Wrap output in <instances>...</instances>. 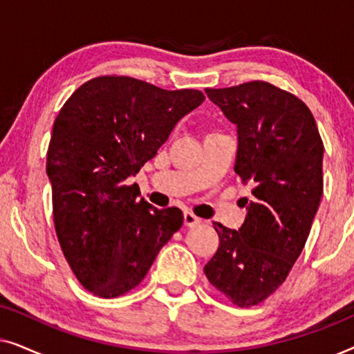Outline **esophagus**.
I'll use <instances>...</instances> for the list:
<instances>
[{
    "label": "esophagus",
    "instance_id": "1",
    "mask_svg": "<svg viewBox=\"0 0 354 354\" xmlns=\"http://www.w3.org/2000/svg\"><path fill=\"white\" fill-rule=\"evenodd\" d=\"M183 222H185L187 227H193V225L200 224L201 219L196 214H193L192 211H185L183 212Z\"/></svg>",
    "mask_w": 354,
    "mask_h": 354
}]
</instances>
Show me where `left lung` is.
I'll return each mask as SVG.
<instances>
[{
    "instance_id": "8db88e82",
    "label": "left lung",
    "mask_w": 354,
    "mask_h": 354,
    "mask_svg": "<svg viewBox=\"0 0 354 354\" xmlns=\"http://www.w3.org/2000/svg\"><path fill=\"white\" fill-rule=\"evenodd\" d=\"M236 124L235 172L251 185L239 230L214 222L219 248L205 274L235 306H256L285 282L321 203L324 143L301 100L269 82L206 88Z\"/></svg>"
}]
</instances>
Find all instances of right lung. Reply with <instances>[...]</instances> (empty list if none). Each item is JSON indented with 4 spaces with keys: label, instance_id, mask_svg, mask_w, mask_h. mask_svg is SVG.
I'll use <instances>...</instances> for the list:
<instances>
[{
    "label": "right lung",
    "instance_id": "add662e5",
    "mask_svg": "<svg viewBox=\"0 0 354 354\" xmlns=\"http://www.w3.org/2000/svg\"><path fill=\"white\" fill-rule=\"evenodd\" d=\"M203 101L200 90L101 75L61 108L46 154L53 221L66 261L88 292L101 298L130 292L182 227L178 207H153L138 200L137 183L125 180Z\"/></svg>",
    "mask_w": 354,
    "mask_h": 354
}]
</instances>
